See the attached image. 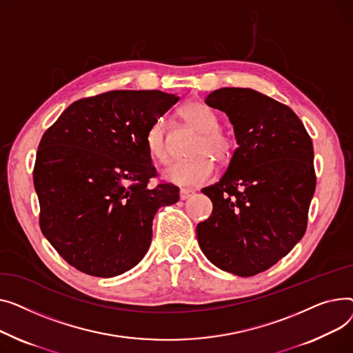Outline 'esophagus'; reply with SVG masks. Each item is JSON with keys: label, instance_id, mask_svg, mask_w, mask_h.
Wrapping results in <instances>:
<instances>
[{"label": "esophagus", "instance_id": "34e87169", "mask_svg": "<svg viewBox=\"0 0 353 353\" xmlns=\"http://www.w3.org/2000/svg\"><path fill=\"white\" fill-rule=\"evenodd\" d=\"M194 194H195V191H194V190H186V188H182V190L179 191V198H181L182 201H185V199L191 198Z\"/></svg>", "mask_w": 353, "mask_h": 353}]
</instances>
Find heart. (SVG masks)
I'll use <instances>...</instances> for the list:
<instances>
[{"label": "heart", "mask_w": 353, "mask_h": 353, "mask_svg": "<svg viewBox=\"0 0 353 353\" xmlns=\"http://www.w3.org/2000/svg\"><path fill=\"white\" fill-rule=\"evenodd\" d=\"M181 119L199 135L195 139L191 155L192 159L176 161L163 170L162 175L171 183L179 186H198L212 179L215 165L230 161L235 152V142L230 134L221 130L218 114L205 103L194 101L179 111ZM145 145L152 159L165 163L171 158V142L163 122L155 121L145 135Z\"/></svg>", "instance_id": "1"}]
</instances>
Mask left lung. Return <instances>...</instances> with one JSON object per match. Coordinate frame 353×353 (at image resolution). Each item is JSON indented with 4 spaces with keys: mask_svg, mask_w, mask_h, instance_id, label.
<instances>
[{
    "mask_svg": "<svg viewBox=\"0 0 353 353\" xmlns=\"http://www.w3.org/2000/svg\"><path fill=\"white\" fill-rule=\"evenodd\" d=\"M234 125L238 148L222 178L202 190L212 201L199 222L202 252L222 271L254 276L302 239L316 188L314 145L298 115L251 88H221L205 98Z\"/></svg>",
    "mask_w": 353,
    "mask_h": 353,
    "instance_id": "1",
    "label": "left lung"
}]
</instances>
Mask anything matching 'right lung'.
Instances as JSON below:
<instances>
[{
	"label": "right lung",
	"mask_w": 353,
	"mask_h": 353,
	"mask_svg": "<svg viewBox=\"0 0 353 353\" xmlns=\"http://www.w3.org/2000/svg\"><path fill=\"white\" fill-rule=\"evenodd\" d=\"M179 97L110 91L82 98L41 138L34 165L39 228L55 251L87 275L111 278L147 254L152 219L179 199L161 182L145 145L148 128Z\"/></svg>",
	"instance_id": "right-lung-1"
}]
</instances>
